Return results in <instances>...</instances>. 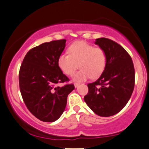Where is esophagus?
Segmentation results:
<instances>
[{"label": "esophagus", "mask_w": 149, "mask_h": 149, "mask_svg": "<svg viewBox=\"0 0 149 149\" xmlns=\"http://www.w3.org/2000/svg\"><path fill=\"white\" fill-rule=\"evenodd\" d=\"M79 85H80L79 83H74V86H75V87H76H76H78Z\"/></svg>", "instance_id": "esophagus-1"}]
</instances>
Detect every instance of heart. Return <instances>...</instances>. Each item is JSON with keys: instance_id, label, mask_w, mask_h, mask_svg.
<instances>
[{"instance_id": "1", "label": "heart", "mask_w": 149, "mask_h": 149, "mask_svg": "<svg viewBox=\"0 0 149 149\" xmlns=\"http://www.w3.org/2000/svg\"><path fill=\"white\" fill-rule=\"evenodd\" d=\"M68 53H62L57 59V65L67 76H71L79 67L81 69L73 76L75 82H83L97 78L104 72L107 65V55L102 48H96L88 43L79 41L73 43Z\"/></svg>"}]
</instances>
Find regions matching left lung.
Here are the masks:
<instances>
[{"label": "left lung", "mask_w": 149, "mask_h": 149, "mask_svg": "<svg viewBox=\"0 0 149 149\" xmlns=\"http://www.w3.org/2000/svg\"><path fill=\"white\" fill-rule=\"evenodd\" d=\"M95 44L105 51L107 65L100 78L87 86L85 103L95 114L110 116L120 112L131 97L135 86V69L130 55L111 39H96Z\"/></svg>", "instance_id": "obj_1"}]
</instances>
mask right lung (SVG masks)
Listing matches in <instances>:
<instances>
[{"label": "right lung", "mask_w": 149, "mask_h": 149, "mask_svg": "<svg viewBox=\"0 0 149 149\" xmlns=\"http://www.w3.org/2000/svg\"><path fill=\"white\" fill-rule=\"evenodd\" d=\"M66 41L43 43L30 49L19 71V87L27 108L45 122H53L60 117L65 110L68 95L75 88L72 84L56 86L69 80L57 65Z\"/></svg>", "instance_id": "right-lung-1"}]
</instances>
